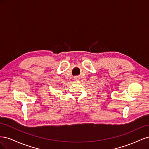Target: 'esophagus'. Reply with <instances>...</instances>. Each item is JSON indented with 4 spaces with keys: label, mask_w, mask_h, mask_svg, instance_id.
Returning <instances> with one entry per match:
<instances>
[{
    "label": "esophagus",
    "mask_w": 149,
    "mask_h": 149,
    "mask_svg": "<svg viewBox=\"0 0 149 149\" xmlns=\"http://www.w3.org/2000/svg\"><path fill=\"white\" fill-rule=\"evenodd\" d=\"M79 79H78V77H76V78H74V80L75 81H78Z\"/></svg>",
    "instance_id": "esophagus-1"
}]
</instances>
